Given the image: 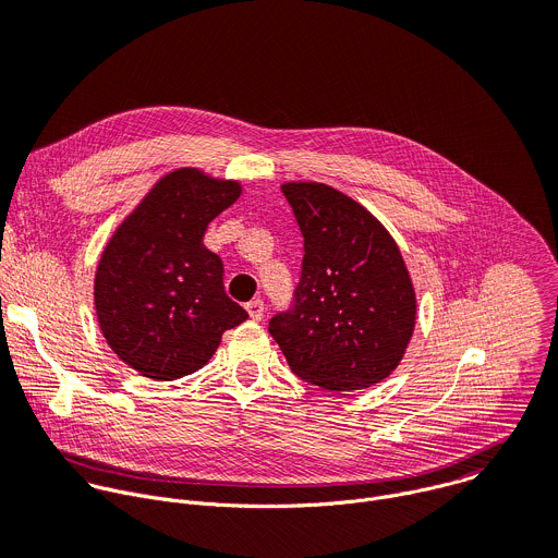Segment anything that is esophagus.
Masks as SVG:
<instances>
[{
	"label": "esophagus",
	"mask_w": 558,
	"mask_h": 558,
	"mask_svg": "<svg viewBox=\"0 0 558 558\" xmlns=\"http://www.w3.org/2000/svg\"><path fill=\"white\" fill-rule=\"evenodd\" d=\"M247 313H250V317L252 320H263V315H265V304H263V300H252V302H247Z\"/></svg>",
	"instance_id": "1"
}]
</instances>
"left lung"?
I'll use <instances>...</instances> for the list:
<instances>
[{
    "mask_svg": "<svg viewBox=\"0 0 558 558\" xmlns=\"http://www.w3.org/2000/svg\"><path fill=\"white\" fill-rule=\"evenodd\" d=\"M304 238L291 306L269 320L291 371L327 390H360L402 362L415 329V289L392 235L325 183H284Z\"/></svg>",
    "mask_w": 558,
    "mask_h": 558,
    "instance_id": "obj_1",
    "label": "left lung"
}]
</instances>
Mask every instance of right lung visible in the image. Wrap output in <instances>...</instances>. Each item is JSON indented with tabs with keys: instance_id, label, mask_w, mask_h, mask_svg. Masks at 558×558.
Listing matches in <instances>:
<instances>
[{
	"instance_id": "obj_1",
	"label": "right lung",
	"mask_w": 558,
	"mask_h": 558,
	"mask_svg": "<svg viewBox=\"0 0 558 558\" xmlns=\"http://www.w3.org/2000/svg\"><path fill=\"white\" fill-rule=\"evenodd\" d=\"M241 196L235 181L183 168L158 181L119 225L95 276V306L110 349L149 379L207 364L247 311L227 298L222 260L203 245L207 225Z\"/></svg>"
}]
</instances>
